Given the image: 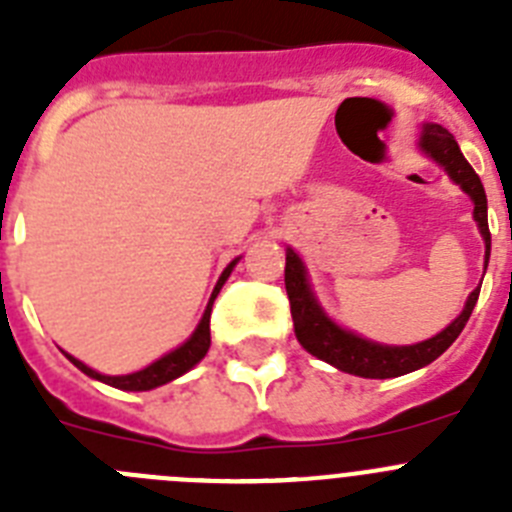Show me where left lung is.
<instances>
[{"mask_svg": "<svg viewBox=\"0 0 512 512\" xmlns=\"http://www.w3.org/2000/svg\"><path fill=\"white\" fill-rule=\"evenodd\" d=\"M420 148L428 156L449 171V176L459 184L474 202V220L479 225V233L485 238V269L490 261V225H487V194L477 171L469 166V161L461 156L459 143L454 135L441 125H423L420 133ZM284 284H287L289 307H292V320H295L297 341L307 348L312 356L328 361L336 369L356 377L366 379H390L402 377V374L415 372L420 366H428L459 338V333L467 325L474 305H477L479 287L467 297V305L461 310L459 318L438 333L415 346H382V343L366 341L351 330L338 328L333 320L323 312L315 295H312L307 271L302 259L292 248H287V266H284Z\"/></svg>", "mask_w": 512, "mask_h": 512, "instance_id": "left-lung-1", "label": "left lung"}]
</instances>
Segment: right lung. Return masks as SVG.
I'll return each mask as SVG.
<instances>
[{
	"mask_svg": "<svg viewBox=\"0 0 512 512\" xmlns=\"http://www.w3.org/2000/svg\"><path fill=\"white\" fill-rule=\"evenodd\" d=\"M238 261V259H235ZM235 261H230L228 269L220 274V279H217L215 289H212V297L210 302H207V310L205 315H202L200 325H197V330H194L192 336H189V341H184L182 346L174 348L171 354L161 356L158 361H153L151 366H146V369H140V372H133V374H122V377H107V374H99L94 372V369H89L87 364H81L79 359H74V356H69V361L74 366H79L81 372L87 374V377L92 379H99V382L110 384V387H117V390H128V392H146V390H153V387H161V384L171 382V379L182 377V374H187L189 369H192L197 361L205 359L207 348H210V312H212V302H215L217 292L223 289L225 279L230 277V271H233Z\"/></svg>",
	"mask_w": 512,
	"mask_h": 512,
	"instance_id": "obj_1",
	"label": "right lung"
}]
</instances>
